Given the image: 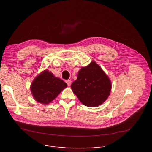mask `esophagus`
<instances>
[{
    "instance_id": "1",
    "label": "esophagus",
    "mask_w": 152,
    "mask_h": 152,
    "mask_svg": "<svg viewBox=\"0 0 152 152\" xmlns=\"http://www.w3.org/2000/svg\"><path fill=\"white\" fill-rule=\"evenodd\" d=\"M66 83H67V86H69L71 85H72V80H66Z\"/></svg>"
}]
</instances>
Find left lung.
I'll return each mask as SVG.
<instances>
[{
	"label": "left lung",
	"instance_id": "8db88e82",
	"mask_svg": "<svg viewBox=\"0 0 152 152\" xmlns=\"http://www.w3.org/2000/svg\"><path fill=\"white\" fill-rule=\"evenodd\" d=\"M71 88L83 104L96 107L109 96L111 85L106 74L93 61L88 66L80 69Z\"/></svg>",
	"mask_w": 152,
	"mask_h": 152
}]
</instances>
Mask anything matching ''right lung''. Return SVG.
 Here are the masks:
<instances>
[{"instance_id": "1", "label": "right lung", "mask_w": 152, "mask_h": 152, "mask_svg": "<svg viewBox=\"0 0 152 152\" xmlns=\"http://www.w3.org/2000/svg\"><path fill=\"white\" fill-rule=\"evenodd\" d=\"M67 84L48 71H44L33 80L31 91L35 100L41 104H48L58 96Z\"/></svg>"}]
</instances>
